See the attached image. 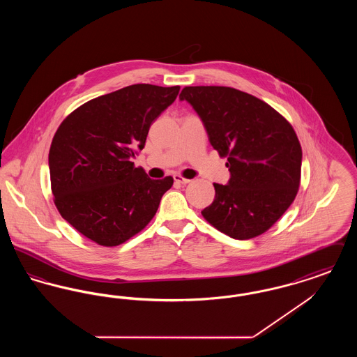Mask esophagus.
Here are the masks:
<instances>
[{
  "label": "esophagus",
  "mask_w": 357,
  "mask_h": 357,
  "mask_svg": "<svg viewBox=\"0 0 357 357\" xmlns=\"http://www.w3.org/2000/svg\"><path fill=\"white\" fill-rule=\"evenodd\" d=\"M174 181H175L176 183H179V185H187V183H190V182H191L190 179H186V178H183V176L178 175V174H175V175H174Z\"/></svg>",
  "instance_id": "1"
}]
</instances>
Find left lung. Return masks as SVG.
<instances>
[{
  "label": "left lung",
  "mask_w": 357,
  "mask_h": 357,
  "mask_svg": "<svg viewBox=\"0 0 357 357\" xmlns=\"http://www.w3.org/2000/svg\"><path fill=\"white\" fill-rule=\"evenodd\" d=\"M179 99L198 114L213 149L227 156L230 179L214 183L204 220L234 239L265 233L300 186L303 151L293 127L269 104L230 86H185Z\"/></svg>",
  "instance_id": "8db88e82"
}]
</instances>
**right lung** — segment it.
I'll return each mask as SVG.
<instances>
[{
  "label": "right lung",
  "mask_w": 357,
  "mask_h": 357,
  "mask_svg": "<svg viewBox=\"0 0 357 357\" xmlns=\"http://www.w3.org/2000/svg\"><path fill=\"white\" fill-rule=\"evenodd\" d=\"M181 86L134 84L80 105L57 128L50 150L54 204L79 233L118 246L151 221L174 179H151L131 158Z\"/></svg>",
  "instance_id": "add662e5"
}]
</instances>
